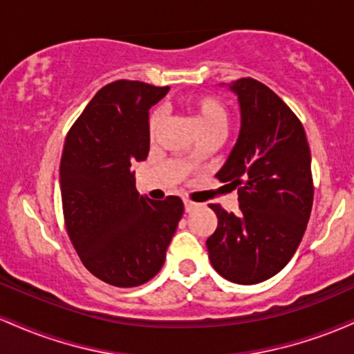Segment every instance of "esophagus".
Returning <instances> with one entry per match:
<instances>
[{
    "mask_svg": "<svg viewBox=\"0 0 354 354\" xmlns=\"http://www.w3.org/2000/svg\"><path fill=\"white\" fill-rule=\"evenodd\" d=\"M183 201H185V211H186V213H191V211L200 208V205H198V203H193V201L186 200V198Z\"/></svg>",
    "mask_w": 354,
    "mask_h": 354,
    "instance_id": "esophagus-1",
    "label": "esophagus"
}]
</instances>
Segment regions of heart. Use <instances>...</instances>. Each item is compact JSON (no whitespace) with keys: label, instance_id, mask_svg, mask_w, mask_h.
<instances>
[{"label":"heart","instance_id":"obj_1","mask_svg":"<svg viewBox=\"0 0 354 354\" xmlns=\"http://www.w3.org/2000/svg\"><path fill=\"white\" fill-rule=\"evenodd\" d=\"M186 108L193 115L194 123H196L200 131L211 128L226 129V124H228V111H226L225 104L218 98H214V96H193V98L186 101ZM161 123H163V115H161L160 109H154L148 120V135L151 138L156 135L158 129L161 128ZM193 158L194 153H191L189 160H193Z\"/></svg>","mask_w":354,"mask_h":354}]
</instances>
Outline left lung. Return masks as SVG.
Masks as SVG:
<instances>
[{"label": "left lung", "mask_w": 354, "mask_h": 354, "mask_svg": "<svg viewBox=\"0 0 354 354\" xmlns=\"http://www.w3.org/2000/svg\"><path fill=\"white\" fill-rule=\"evenodd\" d=\"M228 88L241 126L216 176L238 188L241 211L209 205L218 228L206 246L218 274L256 284L279 273L301 243L313 206L311 153L301 121L270 88L253 78Z\"/></svg>", "instance_id": "8db88e82"}]
</instances>
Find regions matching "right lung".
I'll return each mask as SVG.
<instances>
[{"label": "right lung", "instance_id": "1", "mask_svg": "<svg viewBox=\"0 0 354 354\" xmlns=\"http://www.w3.org/2000/svg\"><path fill=\"white\" fill-rule=\"evenodd\" d=\"M168 86L120 80L88 103L64 141L59 186L64 223L89 273L118 288L140 286L165 265L183 201L136 191L131 165L149 151V108Z\"/></svg>", "mask_w": 354, "mask_h": 354}]
</instances>
